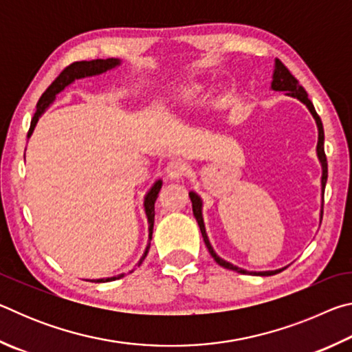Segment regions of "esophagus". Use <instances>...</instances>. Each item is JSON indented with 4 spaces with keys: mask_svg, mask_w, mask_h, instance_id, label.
<instances>
[{
    "mask_svg": "<svg viewBox=\"0 0 352 352\" xmlns=\"http://www.w3.org/2000/svg\"><path fill=\"white\" fill-rule=\"evenodd\" d=\"M166 175L172 180H178V178H183L186 175V164H184L182 160H172L166 166Z\"/></svg>",
    "mask_w": 352,
    "mask_h": 352,
    "instance_id": "1",
    "label": "esophagus"
}]
</instances>
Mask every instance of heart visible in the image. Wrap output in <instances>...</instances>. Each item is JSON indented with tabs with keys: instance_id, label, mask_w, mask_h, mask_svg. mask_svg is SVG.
<instances>
[{
	"instance_id": "heart-1",
	"label": "heart",
	"mask_w": 352,
	"mask_h": 352,
	"mask_svg": "<svg viewBox=\"0 0 352 352\" xmlns=\"http://www.w3.org/2000/svg\"><path fill=\"white\" fill-rule=\"evenodd\" d=\"M199 88L197 87H186V88H177V90H170L162 94V102L168 105H175L180 102H189L190 99L197 96Z\"/></svg>"
}]
</instances>
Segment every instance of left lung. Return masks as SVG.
Listing matches in <instances>:
<instances>
[{
  "label": "left lung",
  "mask_w": 352,
  "mask_h": 352,
  "mask_svg": "<svg viewBox=\"0 0 352 352\" xmlns=\"http://www.w3.org/2000/svg\"><path fill=\"white\" fill-rule=\"evenodd\" d=\"M272 90L275 91H285L287 96L292 98H296L298 100H301L302 104H305L309 111L312 113V116L315 119V122H317V127H318V142H317V155H318V160L321 163V169H323V174H321V190L324 192V186H326V180H327V162H326V153H324V130H323V124H321V119L317 115V111L314 109V104L311 102V99L307 98V93L305 88L300 85V82H298L294 74L290 73V71L285 68V65L276 58L275 60V71H273V80H272ZM189 199L192 201V212H194V217L197 220V223L200 226V231H201V237H204L205 241V245L208 248V252L214 258V261L217 262L219 265L225 267V269L228 270H233L237 273H242V275H259V276H272V275H276V273L283 272L284 269H279V270H269V272H248V270H243L241 267H236L233 264H230V262H226L225 259L220 258V256L216 254L214 252V248L211 247L210 239H208L206 236V230H205V223H204V216H201V199L199 197L197 194L194 192V190H190L189 192ZM320 219H323V204H321V212H320Z\"/></svg>",
  "instance_id": "obj_1"
}]
</instances>
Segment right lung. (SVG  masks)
I'll list each match as a JSON object with an SVG mask.
<instances>
[{"instance_id":"obj_1","label":"right lung","mask_w":352,"mask_h":352,"mask_svg":"<svg viewBox=\"0 0 352 352\" xmlns=\"http://www.w3.org/2000/svg\"><path fill=\"white\" fill-rule=\"evenodd\" d=\"M119 63H121L119 58H96V60H90V62H87V60L74 62V63H71L69 67L65 68L62 73L57 76V79L46 88V91L41 94V98L38 99L37 110H35V113H34V118L31 121V127H29V132H28V138L32 135L35 126H37L38 118L43 115L47 107L54 102L56 94L60 93L65 87H68L69 83H73L76 79H83V77H91V76L102 74V73H105V71L116 68ZM162 186H163V182L157 180L144 197V210H146V216H147V222H148V239H152L153 220H155V201H157L158 192H160V189H162ZM148 248H151V243L147 245L144 254H142V258L138 262V265H141V262L144 261V258L148 253ZM122 276H124V273H122V275H118V276H113V278L96 279L94 283L115 281V279H119Z\"/></svg>"}]
</instances>
